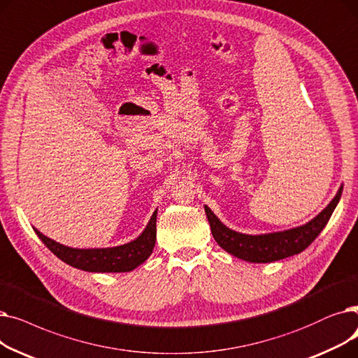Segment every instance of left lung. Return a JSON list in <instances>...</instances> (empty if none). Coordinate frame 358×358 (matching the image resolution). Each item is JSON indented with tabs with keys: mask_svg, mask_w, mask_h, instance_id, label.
Wrapping results in <instances>:
<instances>
[{
	"mask_svg": "<svg viewBox=\"0 0 358 358\" xmlns=\"http://www.w3.org/2000/svg\"><path fill=\"white\" fill-rule=\"evenodd\" d=\"M341 194L343 185L339 186L336 195L328 206L306 224L265 234H246L231 230L221 223L210 207L203 206V210H206L213 237L220 248L246 262L268 264L293 257V255H297L308 248L319 233L325 229L339 199H341Z\"/></svg>",
	"mask_w": 358,
	"mask_h": 358,
	"instance_id": "1",
	"label": "left lung"
}]
</instances>
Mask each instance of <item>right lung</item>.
<instances>
[{
	"instance_id": "1",
	"label": "right lung",
	"mask_w": 358,
	"mask_h": 358,
	"mask_svg": "<svg viewBox=\"0 0 358 358\" xmlns=\"http://www.w3.org/2000/svg\"><path fill=\"white\" fill-rule=\"evenodd\" d=\"M156 220L157 210L152 213L148 224L137 239L112 248H71L55 242L35 227L33 230L55 257L70 266L87 272H101V274L103 272H129L144 264L152 253L156 245Z\"/></svg>"
}]
</instances>
